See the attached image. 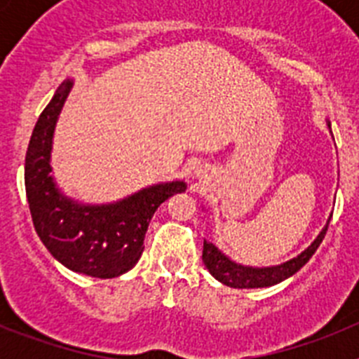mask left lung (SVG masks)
Returning <instances> with one entry per match:
<instances>
[{"mask_svg": "<svg viewBox=\"0 0 359 359\" xmlns=\"http://www.w3.org/2000/svg\"><path fill=\"white\" fill-rule=\"evenodd\" d=\"M329 228V221L325 224L320 236L316 237L315 243L311 244L306 252H302L297 259L284 262L280 266H273V268H248V266H239L236 262H231L230 259L223 255L215 248L214 244L208 241H203V262L208 268L212 275L217 278L219 282H223L230 287H239V290H248V287H268L278 284V282L286 280L287 277L294 275L298 269L302 268L307 261H309L313 253L318 250L322 244L325 231Z\"/></svg>", "mask_w": 359, "mask_h": 359, "instance_id": "left-lung-1", "label": "left lung"}]
</instances>
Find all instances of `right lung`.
Returning <instances> with one entry per match:
<instances>
[{"label": "right lung", "instance_id": "right-lung-1", "mask_svg": "<svg viewBox=\"0 0 359 359\" xmlns=\"http://www.w3.org/2000/svg\"><path fill=\"white\" fill-rule=\"evenodd\" d=\"M69 88L72 82L59 86L32 133L25 158L28 207L37 236L57 261L77 273L113 278L138 262L152 214L187 185L172 182L151 187L107 207H82L59 194L48 161L53 128Z\"/></svg>", "mask_w": 359, "mask_h": 359}]
</instances>
